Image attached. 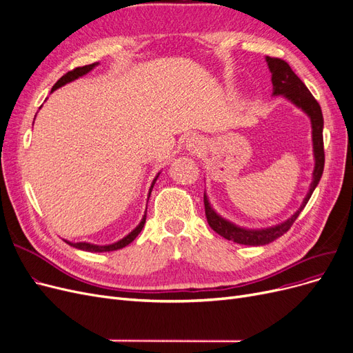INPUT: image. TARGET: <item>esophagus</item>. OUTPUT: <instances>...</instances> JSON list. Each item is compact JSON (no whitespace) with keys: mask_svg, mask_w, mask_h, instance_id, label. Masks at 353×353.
<instances>
[{"mask_svg":"<svg viewBox=\"0 0 353 353\" xmlns=\"http://www.w3.org/2000/svg\"><path fill=\"white\" fill-rule=\"evenodd\" d=\"M186 147L188 150H192L193 152H196L203 147V141L202 139H199V137H190V139L186 141Z\"/></svg>","mask_w":353,"mask_h":353,"instance_id":"obj_1","label":"esophagus"}]
</instances>
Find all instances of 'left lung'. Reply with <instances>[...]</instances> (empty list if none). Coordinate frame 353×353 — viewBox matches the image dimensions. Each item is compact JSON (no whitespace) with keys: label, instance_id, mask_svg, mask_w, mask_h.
Instances as JSON below:
<instances>
[{"label":"left lung","instance_id":"8db88e82","mask_svg":"<svg viewBox=\"0 0 353 353\" xmlns=\"http://www.w3.org/2000/svg\"><path fill=\"white\" fill-rule=\"evenodd\" d=\"M268 69L271 72V82H272V95L274 97H284L290 102H293L297 108H300L303 112L309 115L312 121V137H313V154H314V170H313V180L310 183V189L305 194L304 201L300 206V209L288 218L285 222L275 225L265 229H247L236 226L235 223L223 219L222 216L214 212V209L210 206L209 199L206 193L203 194L205 202V213L209 226L214 232L219 234L228 241H234L236 243L242 245H252V247H259V245H267L281 235H284L294 221L299 218L300 212L307 205L309 199L312 197V193L314 192L316 186L319 185L320 177L323 174L325 167V148H323V114H321V108L319 102L314 99V97L310 94L299 76L293 72L287 62L279 57H265Z\"/></svg>","mask_w":353,"mask_h":353}]
</instances>
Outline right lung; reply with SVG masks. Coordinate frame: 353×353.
<instances>
[{
	"instance_id": "right-lung-1",
	"label": "right lung",
	"mask_w": 353,
	"mask_h": 353,
	"mask_svg": "<svg viewBox=\"0 0 353 353\" xmlns=\"http://www.w3.org/2000/svg\"><path fill=\"white\" fill-rule=\"evenodd\" d=\"M98 65H99V63L97 62V63L86 65V66H82V68H76V69H73V70L68 72L66 74H63L62 78H60V79L54 83V86L52 88V92H53V90H56V89H57V88H60V86H63V85H66V83H69V82H72V81H74V79L81 78V76L86 74L88 72H90L92 69H94V68H95V66H98ZM159 174H160V173H159ZM159 174L156 176V179L152 180V183H151V188H150L148 197H150V194H151L152 188H154V185H156V181H157ZM145 218H147V209H145V213H144V216H143L141 222L139 223V226H137L135 229H132V231H131L127 236H124L122 239H119L118 242L110 243V245H95V243H89V242H69V241H66V239H65V242H66V243H69L70 247H73V248H78V250L88 251V252H110V251H117V250H121V248L127 247L128 243H131V242L137 238V235H139V234L141 232V229L144 228Z\"/></svg>"
}]
</instances>
